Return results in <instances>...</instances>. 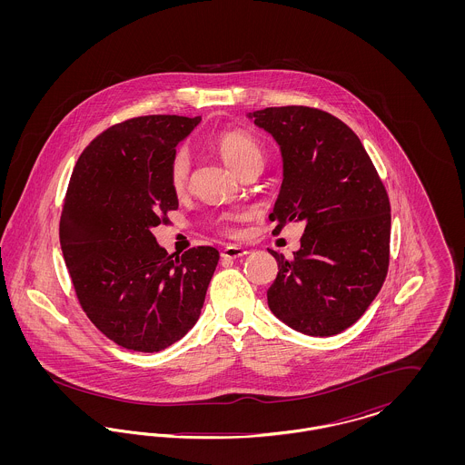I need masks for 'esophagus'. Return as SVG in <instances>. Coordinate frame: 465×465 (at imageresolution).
<instances>
[{"instance_id": "obj_1", "label": "esophagus", "mask_w": 465, "mask_h": 465, "mask_svg": "<svg viewBox=\"0 0 465 465\" xmlns=\"http://www.w3.org/2000/svg\"><path fill=\"white\" fill-rule=\"evenodd\" d=\"M249 251L243 249L241 245H228L222 251L223 258H230V260H237V258H242Z\"/></svg>"}]
</instances>
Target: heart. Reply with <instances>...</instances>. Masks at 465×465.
Returning a JSON list of instances; mask_svg holds the SVG:
<instances>
[{
  "label": "heart",
  "mask_w": 465,
  "mask_h": 465,
  "mask_svg": "<svg viewBox=\"0 0 465 465\" xmlns=\"http://www.w3.org/2000/svg\"><path fill=\"white\" fill-rule=\"evenodd\" d=\"M216 150L220 152L223 160L226 165L241 174L245 169L251 167H260L263 165L265 160V150L263 144L260 143L258 137L252 134L241 129H232L216 135ZM190 174H192V160L186 148H177L176 152L169 160L167 167V181L171 190L181 195L186 192L188 183H190ZM242 213H224L218 216L216 226L222 230L223 233H235V223L242 220Z\"/></svg>",
  "instance_id": "obj_1"
}]
</instances>
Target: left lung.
Wrapping results in <instances>:
<instances>
[{
  "label": "left lung",
  "instance_id": "1",
  "mask_svg": "<svg viewBox=\"0 0 465 465\" xmlns=\"http://www.w3.org/2000/svg\"><path fill=\"white\" fill-rule=\"evenodd\" d=\"M281 144L284 181L273 235L305 223L302 247L277 260L268 307L310 336L351 328L383 286L391 260V202L361 139L340 118L309 106L249 113Z\"/></svg>",
  "mask_w": 465,
  "mask_h": 465
}]
</instances>
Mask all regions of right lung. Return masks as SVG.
<instances>
[{
	"label": "right lung",
	"instance_id": "add662e5",
	"mask_svg": "<svg viewBox=\"0 0 465 465\" xmlns=\"http://www.w3.org/2000/svg\"><path fill=\"white\" fill-rule=\"evenodd\" d=\"M200 116L148 114L99 134L67 184L59 237L78 303L116 345L158 352L199 321L220 252L211 245L181 258L156 243L176 193L167 167Z\"/></svg>",
	"mask_w": 465,
	"mask_h": 465
}]
</instances>
